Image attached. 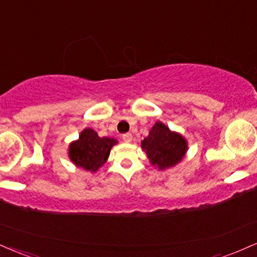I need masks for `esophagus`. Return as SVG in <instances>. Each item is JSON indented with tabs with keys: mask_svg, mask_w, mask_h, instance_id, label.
I'll return each mask as SVG.
<instances>
[{
	"mask_svg": "<svg viewBox=\"0 0 257 257\" xmlns=\"http://www.w3.org/2000/svg\"><path fill=\"white\" fill-rule=\"evenodd\" d=\"M122 139L124 140L125 142H132L133 140V135L131 134V133H125V134L122 135Z\"/></svg>",
	"mask_w": 257,
	"mask_h": 257,
	"instance_id": "1",
	"label": "esophagus"
}]
</instances>
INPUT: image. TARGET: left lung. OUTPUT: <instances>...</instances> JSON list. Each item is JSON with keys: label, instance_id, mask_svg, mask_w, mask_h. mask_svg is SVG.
<instances>
[{"label": "left lung", "instance_id": "left-lung-1", "mask_svg": "<svg viewBox=\"0 0 257 257\" xmlns=\"http://www.w3.org/2000/svg\"><path fill=\"white\" fill-rule=\"evenodd\" d=\"M141 147L151 164L163 170L181 162L187 152V141L162 122H157L141 142Z\"/></svg>", "mask_w": 257, "mask_h": 257}]
</instances>
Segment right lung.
I'll use <instances>...</instances> for the list:
<instances>
[{"label": "right lung", "mask_w": 257, "mask_h": 257, "mask_svg": "<svg viewBox=\"0 0 257 257\" xmlns=\"http://www.w3.org/2000/svg\"><path fill=\"white\" fill-rule=\"evenodd\" d=\"M117 141L112 138H99L93 129H85L80 134L79 140L69 147V157L76 166L95 172L104 165L109 157L111 147Z\"/></svg>", "instance_id": "obj_1"}]
</instances>
